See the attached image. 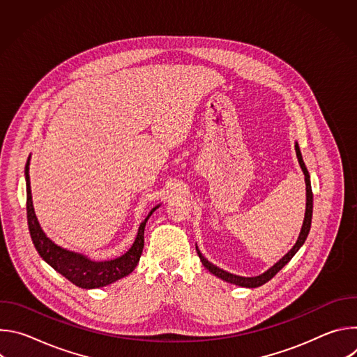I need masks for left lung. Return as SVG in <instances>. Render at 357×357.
<instances>
[{"label": "left lung", "instance_id": "obj_1", "mask_svg": "<svg viewBox=\"0 0 357 357\" xmlns=\"http://www.w3.org/2000/svg\"><path fill=\"white\" fill-rule=\"evenodd\" d=\"M295 152H296V158H298V162H299V167L305 175V185H307V206H305V218H303V223H302V227H301V231H299V236H298V240L296 243L292 245V248L285 254V256L282 259H280L271 268H268L267 271H264L263 274L260 275H256V277H241V275H236V274H231L229 271H225L222 268H219L218 266L212 264L209 260H206L205 257H203V254L200 252V250L197 248L196 245V251H197V256L202 261V264L205 266L213 275H216L218 278L226 281V282H230V284H234V285H238V287H245V288H257V287H261L263 284L268 282L285 264L289 263V260L295 256L296 251L302 247V244L305 243V240H307L308 234H310V230H311V222H312V209H314V195H312V188H311V176H310V172L307 169V167H305V162L302 160V154L299 151V145L298 142H295Z\"/></svg>", "mask_w": 357, "mask_h": 357}]
</instances>
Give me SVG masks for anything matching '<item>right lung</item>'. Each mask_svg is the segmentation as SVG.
Listing matches in <instances>:
<instances>
[{
	"label": "right lung",
	"instance_id": "1",
	"mask_svg": "<svg viewBox=\"0 0 357 357\" xmlns=\"http://www.w3.org/2000/svg\"><path fill=\"white\" fill-rule=\"evenodd\" d=\"M29 161L31 155L28 157L26 165H25V182H26V218H28V227L31 233L32 243L39 252V256L50 266L54 270H56L59 274H62L65 278H68L70 282L80 288L93 289L106 287L109 284L116 282L120 278L127 277L134 271L137 267L141 252L144 248V230L145 225L149 219V216L154 213L158 208H152L145 220L139 225L137 237L130 247L127 252L123 256L106 260V261H97L91 260L84 254L70 251L68 248H63L50 240L45 231L42 230L38 218L35 215L33 203H32V193H31V181H29Z\"/></svg>",
	"mask_w": 357,
	"mask_h": 357
}]
</instances>
